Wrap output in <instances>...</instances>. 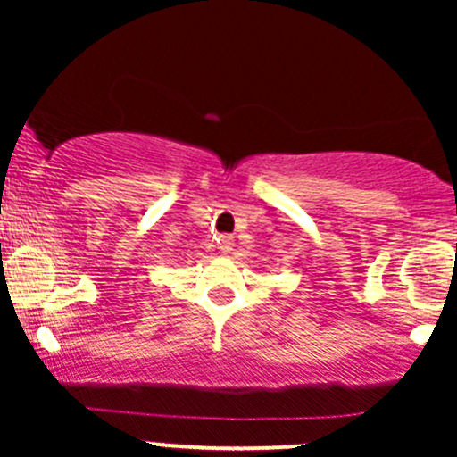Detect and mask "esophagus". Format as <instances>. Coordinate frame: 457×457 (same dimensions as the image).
I'll return each instance as SVG.
<instances>
[{"label":"esophagus","instance_id":"esophagus-1","mask_svg":"<svg viewBox=\"0 0 457 457\" xmlns=\"http://www.w3.org/2000/svg\"><path fill=\"white\" fill-rule=\"evenodd\" d=\"M219 245H220V252H223V254H229V252L234 250V238L232 237H220Z\"/></svg>","mask_w":457,"mask_h":457}]
</instances>
